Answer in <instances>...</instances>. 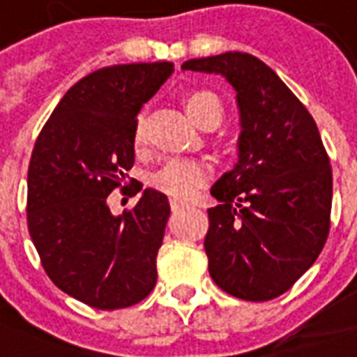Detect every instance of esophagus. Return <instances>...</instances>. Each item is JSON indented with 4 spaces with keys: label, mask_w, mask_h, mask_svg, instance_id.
<instances>
[{
    "label": "esophagus",
    "mask_w": 357,
    "mask_h": 357,
    "mask_svg": "<svg viewBox=\"0 0 357 357\" xmlns=\"http://www.w3.org/2000/svg\"><path fill=\"white\" fill-rule=\"evenodd\" d=\"M184 205L186 204L182 199H171V209H182Z\"/></svg>",
    "instance_id": "1"
}]
</instances>
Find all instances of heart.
Wrapping results in <instances>:
<instances>
[{
	"instance_id": "1",
	"label": "heart",
	"mask_w": 357,
	"mask_h": 357,
	"mask_svg": "<svg viewBox=\"0 0 357 357\" xmlns=\"http://www.w3.org/2000/svg\"><path fill=\"white\" fill-rule=\"evenodd\" d=\"M186 112L199 127L207 121L220 123L222 104L209 91H196L186 98ZM144 140L142 121L139 119L135 129V144L140 146ZM213 169L205 160L199 158H171L161 167H158L150 176L153 188L165 192L173 197H190L197 188H202L209 181Z\"/></svg>"
}]
</instances>
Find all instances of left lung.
<instances>
[{
	"instance_id": "8db88e82",
	"label": "left lung",
	"mask_w": 357,
	"mask_h": 357,
	"mask_svg": "<svg viewBox=\"0 0 357 357\" xmlns=\"http://www.w3.org/2000/svg\"><path fill=\"white\" fill-rule=\"evenodd\" d=\"M182 70L225 75L236 89L238 163L207 209L209 274L228 295L272 301L316 262L331 226L333 173L310 112L274 70L247 53L192 59Z\"/></svg>"
}]
</instances>
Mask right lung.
<instances>
[{
    "label": "right lung",
    "mask_w": 357,
    "mask_h": 357,
    "mask_svg": "<svg viewBox=\"0 0 357 357\" xmlns=\"http://www.w3.org/2000/svg\"><path fill=\"white\" fill-rule=\"evenodd\" d=\"M173 72V62H139L85 75L56 104L33 146L26 211L41 266L56 287L98 310L140 303L158 280L167 196L132 182L131 196L142 197L119 217L106 197L135 163L142 104Z\"/></svg>",
    "instance_id": "add662e5"
}]
</instances>
